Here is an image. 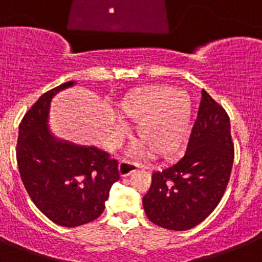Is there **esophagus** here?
Masks as SVG:
<instances>
[{
  "instance_id": "1",
  "label": "esophagus",
  "mask_w": 262,
  "mask_h": 262,
  "mask_svg": "<svg viewBox=\"0 0 262 262\" xmlns=\"http://www.w3.org/2000/svg\"><path fill=\"white\" fill-rule=\"evenodd\" d=\"M139 167L140 165H138L135 162H131L128 159H122L120 163H119V172H120L122 177H127V175H129Z\"/></svg>"
}]
</instances>
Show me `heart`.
<instances>
[{"mask_svg": "<svg viewBox=\"0 0 262 262\" xmlns=\"http://www.w3.org/2000/svg\"><path fill=\"white\" fill-rule=\"evenodd\" d=\"M118 116L138 123L135 138L154 157H168L178 150L189 131L191 103L189 96L166 85H146L123 97Z\"/></svg>", "mask_w": 262, "mask_h": 262, "instance_id": "b5f03b06", "label": "heart"}]
</instances>
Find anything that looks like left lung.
Returning <instances> with one entry per match:
<instances>
[{
    "mask_svg": "<svg viewBox=\"0 0 262 262\" xmlns=\"http://www.w3.org/2000/svg\"><path fill=\"white\" fill-rule=\"evenodd\" d=\"M234 159L230 119L202 90L198 116L186 152L177 163L155 171L143 196L146 215L168 230H189L220 204Z\"/></svg>",
    "mask_w": 262,
    "mask_h": 262,
    "instance_id": "8db88e82",
    "label": "left lung"
}]
</instances>
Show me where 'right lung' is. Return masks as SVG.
I'll return each mask as SVG.
<instances>
[{"label": "right lung", "mask_w": 262, "mask_h": 262, "mask_svg": "<svg viewBox=\"0 0 262 262\" xmlns=\"http://www.w3.org/2000/svg\"><path fill=\"white\" fill-rule=\"evenodd\" d=\"M72 81L53 88L24 115L18 127L17 165L30 200L55 224L75 228L94 221L104 210L119 163L96 147L57 140L47 126L51 99Z\"/></svg>", "instance_id": "right-lung-1"}]
</instances>
